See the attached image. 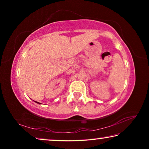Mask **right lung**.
<instances>
[{"instance_id": "add662e5", "label": "right lung", "mask_w": 149, "mask_h": 149, "mask_svg": "<svg viewBox=\"0 0 149 149\" xmlns=\"http://www.w3.org/2000/svg\"><path fill=\"white\" fill-rule=\"evenodd\" d=\"M35 102H36V101H35ZM37 103H38V104H41V103H39V102H36Z\"/></svg>"}]
</instances>
